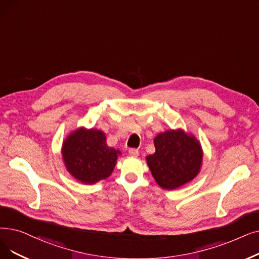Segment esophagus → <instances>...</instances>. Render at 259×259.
Segmentation results:
<instances>
[{
	"instance_id": "obj_1",
	"label": "esophagus",
	"mask_w": 259,
	"mask_h": 259,
	"mask_svg": "<svg viewBox=\"0 0 259 259\" xmlns=\"http://www.w3.org/2000/svg\"><path fill=\"white\" fill-rule=\"evenodd\" d=\"M128 153L131 155V156H138L139 155V150L136 149V148H130L128 150Z\"/></svg>"
}]
</instances>
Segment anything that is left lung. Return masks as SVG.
Returning a JSON list of instances; mask_svg holds the SVG:
<instances>
[{
    "instance_id": "left-lung-1",
    "label": "left lung",
    "mask_w": 259,
    "mask_h": 259,
    "mask_svg": "<svg viewBox=\"0 0 259 259\" xmlns=\"http://www.w3.org/2000/svg\"><path fill=\"white\" fill-rule=\"evenodd\" d=\"M154 146L155 152L146 160L162 188L176 189L198 175L202 150L194 137L183 130L166 131L154 139Z\"/></svg>"
}]
</instances>
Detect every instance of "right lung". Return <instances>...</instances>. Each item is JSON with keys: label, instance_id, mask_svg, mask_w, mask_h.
Masks as SVG:
<instances>
[{"label": "right lung", "instance_id": "add662e5", "mask_svg": "<svg viewBox=\"0 0 259 259\" xmlns=\"http://www.w3.org/2000/svg\"><path fill=\"white\" fill-rule=\"evenodd\" d=\"M118 153L107 145L105 133L96 129H78L65 140L62 147L67 170L85 184L108 178L113 171Z\"/></svg>", "mask_w": 259, "mask_h": 259}]
</instances>
